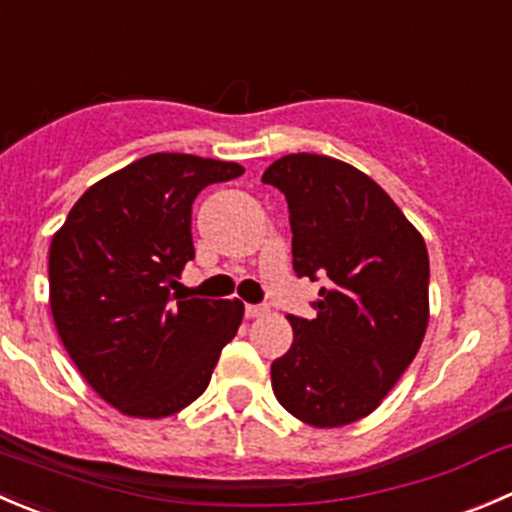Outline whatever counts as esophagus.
<instances>
[{"label": "esophagus", "mask_w": 512, "mask_h": 512, "mask_svg": "<svg viewBox=\"0 0 512 512\" xmlns=\"http://www.w3.org/2000/svg\"><path fill=\"white\" fill-rule=\"evenodd\" d=\"M245 315H247V317H262V315H267V305H245Z\"/></svg>", "instance_id": "esophagus-1"}]
</instances>
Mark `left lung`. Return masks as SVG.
Here are the masks:
<instances>
[{
	"label": "left lung",
	"mask_w": 512,
	"mask_h": 512,
	"mask_svg": "<svg viewBox=\"0 0 512 512\" xmlns=\"http://www.w3.org/2000/svg\"><path fill=\"white\" fill-rule=\"evenodd\" d=\"M285 195L297 277L325 280L315 320L270 367L287 413L315 428L365 418L393 390L428 327L430 260L420 232L377 182L325 155H285L262 175Z\"/></svg>",
	"instance_id": "1"
}]
</instances>
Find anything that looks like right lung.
<instances>
[{"label": "right lung", "instance_id": "obj_1", "mask_svg": "<svg viewBox=\"0 0 512 512\" xmlns=\"http://www.w3.org/2000/svg\"><path fill=\"white\" fill-rule=\"evenodd\" d=\"M237 162L157 152L89 187L49 247V305L94 393L132 418L200 398L242 322L240 300L172 295L195 260L192 202Z\"/></svg>", "mask_w": 512, "mask_h": 512}]
</instances>
